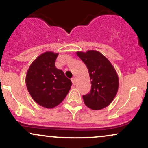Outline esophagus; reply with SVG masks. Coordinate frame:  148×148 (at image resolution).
<instances>
[{
    "label": "esophagus",
    "mask_w": 148,
    "mask_h": 148,
    "mask_svg": "<svg viewBox=\"0 0 148 148\" xmlns=\"http://www.w3.org/2000/svg\"><path fill=\"white\" fill-rule=\"evenodd\" d=\"M72 84H73V85H75L76 84V81H75V79H74V78H72Z\"/></svg>",
    "instance_id": "34e87169"
}]
</instances>
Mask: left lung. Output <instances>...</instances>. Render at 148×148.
I'll list each match as a JSON object with an SVG mask.
<instances>
[{"mask_svg":"<svg viewBox=\"0 0 148 148\" xmlns=\"http://www.w3.org/2000/svg\"><path fill=\"white\" fill-rule=\"evenodd\" d=\"M76 55L87 67L91 80L90 92L83 96L85 104L92 110H101L108 106L118 90V75L114 67L97 51H77Z\"/></svg>","mask_w":148,"mask_h":148,"instance_id":"obj_1","label":"left lung"}]
</instances>
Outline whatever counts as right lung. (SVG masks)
Here are the masks:
<instances>
[{
  "instance_id": "1",
  "label": "right lung",
  "mask_w": 148,
  "mask_h": 148,
  "mask_svg": "<svg viewBox=\"0 0 148 148\" xmlns=\"http://www.w3.org/2000/svg\"><path fill=\"white\" fill-rule=\"evenodd\" d=\"M58 53L46 51L34 60L25 75V84L33 99L39 105L53 108L63 101L72 86L64 72L56 67Z\"/></svg>"
}]
</instances>
